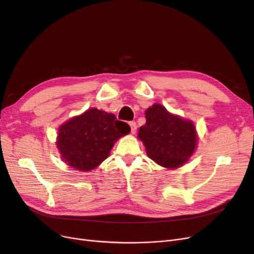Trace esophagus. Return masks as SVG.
<instances>
[{"mask_svg": "<svg viewBox=\"0 0 254 254\" xmlns=\"http://www.w3.org/2000/svg\"><path fill=\"white\" fill-rule=\"evenodd\" d=\"M129 127H130V131L131 134H135L136 130H137V125L135 122H130L129 123Z\"/></svg>", "mask_w": 254, "mask_h": 254, "instance_id": "obj_1", "label": "esophagus"}]
</instances>
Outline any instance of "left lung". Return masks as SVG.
I'll list each match as a JSON object with an SVG mask.
<instances>
[{"label":"left lung","mask_w":254,"mask_h":254,"mask_svg":"<svg viewBox=\"0 0 254 254\" xmlns=\"http://www.w3.org/2000/svg\"><path fill=\"white\" fill-rule=\"evenodd\" d=\"M146 124L139 129L148 156L156 164L173 169L183 165L196 146V134L190 120L182 119L154 104L145 112Z\"/></svg>","instance_id":"obj_1"}]
</instances>
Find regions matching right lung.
I'll list each match as a JSON object with an SVG mask.
<instances>
[{
	"instance_id": "add662e5",
	"label": "right lung",
	"mask_w": 254,
	"mask_h": 254,
	"mask_svg": "<svg viewBox=\"0 0 254 254\" xmlns=\"http://www.w3.org/2000/svg\"><path fill=\"white\" fill-rule=\"evenodd\" d=\"M129 130V126L114 114L92 108L60 127L57 145L70 167L90 171L109 156L114 142Z\"/></svg>"
}]
</instances>
